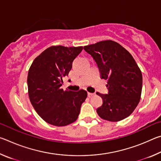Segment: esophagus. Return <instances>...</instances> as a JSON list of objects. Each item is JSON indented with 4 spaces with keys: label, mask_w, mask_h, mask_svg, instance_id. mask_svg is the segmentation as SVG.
<instances>
[{
    "label": "esophagus",
    "mask_w": 161,
    "mask_h": 161,
    "mask_svg": "<svg viewBox=\"0 0 161 161\" xmlns=\"http://www.w3.org/2000/svg\"><path fill=\"white\" fill-rule=\"evenodd\" d=\"M87 94H88V97H90L94 96V95L95 94H94V93H90V92H88V93H87Z\"/></svg>",
    "instance_id": "34e87169"
}]
</instances>
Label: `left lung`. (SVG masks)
Returning <instances> with one entry per match:
<instances>
[{
    "instance_id": "obj_1",
    "label": "left lung",
    "mask_w": 161,
    "mask_h": 161,
    "mask_svg": "<svg viewBox=\"0 0 161 161\" xmlns=\"http://www.w3.org/2000/svg\"><path fill=\"white\" fill-rule=\"evenodd\" d=\"M84 50L97 62L102 79L107 80V94L97 93L103 103L97 108L101 118L119 121L130 116L140 102L142 73L126 49L112 40L86 45Z\"/></svg>"
}]
</instances>
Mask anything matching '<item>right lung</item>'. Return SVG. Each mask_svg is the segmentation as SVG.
Listing matches in <instances>:
<instances>
[{
    "label": "right lung",
    "instance_id": "add662e5",
    "mask_svg": "<svg viewBox=\"0 0 161 161\" xmlns=\"http://www.w3.org/2000/svg\"><path fill=\"white\" fill-rule=\"evenodd\" d=\"M80 47L52 46L32 62L28 75V88L32 107L47 123L64 126L75 122L87 92L63 90L62 79L67 76Z\"/></svg>",
    "mask_w": 161,
    "mask_h": 161
}]
</instances>
